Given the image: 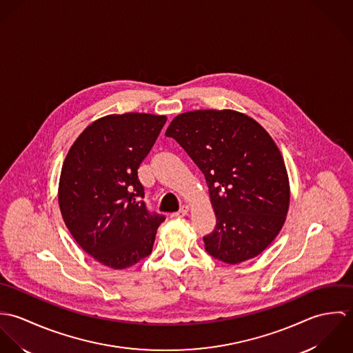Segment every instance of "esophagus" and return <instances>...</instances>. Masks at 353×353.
I'll list each match as a JSON object with an SVG mask.
<instances>
[{
    "label": "esophagus",
    "instance_id": "34e87169",
    "mask_svg": "<svg viewBox=\"0 0 353 353\" xmlns=\"http://www.w3.org/2000/svg\"><path fill=\"white\" fill-rule=\"evenodd\" d=\"M188 212H189V206L183 205V206H181V209H179L178 212H175L172 216H174V217H185V216L188 214Z\"/></svg>",
    "mask_w": 353,
    "mask_h": 353
}]
</instances>
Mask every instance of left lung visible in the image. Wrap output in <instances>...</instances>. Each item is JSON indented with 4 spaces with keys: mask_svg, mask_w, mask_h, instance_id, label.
Returning a JSON list of instances; mask_svg holds the SVG:
<instances>
[{
    "mask_svg": "<svg viewBox=\"0 0 353 353\" xmlns=\"http://www.w3.org/2000/svg\"><path fill=\"white\" fill-rule=\"evenodd\" d=\"M174 139L201 170L216 214L205 250L225 263L263 252L280 232L290 206L283 156L266 130L232 110H199L172 119Z\"/></svg>",
    "mask_w": 353,
    "mask_h": 353,
    "instance_id": "8db88e82",
    "label": "left lung"
}]
</instances>
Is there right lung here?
<instances>
[{
  "label": "right lung",
  "mask_w": 353,
  "mask_h": 353,
  "mask_svg": "<svg viewBox=\"0 0 353 353\" xmlns=\"http://www.w3.org/2000/svg\"><path fill=\"white\" fill-rule=\"evenodd\" d=\"M164 115L128 112L91 123L63 161L58 201L74 241L112 269L152 252L165 220L147 208L137 170L160 134Z\"/></svg>",
  "instance_id": "obj_1"
}]
</instances>
